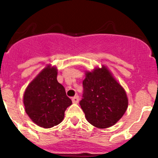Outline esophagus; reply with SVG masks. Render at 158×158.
<instances>
[{"mask_svg":"<svg viewBox=\"0 0 158 158\" xmlns=\"http://www.w3.org/2000/svg\"><path fill=\"white\" fill-rule=\"evenodd\" d=\"M72 101L73 104H77L78 102H79V97H78V96H74V97H73Z\"/></svg>","mask_w":158,"mask_h":158,"instance_id":"1","label":"esophagus"}]
</instances>
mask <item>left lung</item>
<instances>
[{"mask_svg":"<svg viewBox=\"0 0 158 158\" xmlns=\"http://www.w3.org/2000/svg\"><path fill=\"white\" fill-rule=\"evenodd\" d=\"M83 98L80 105L89 123L100 129L116 123L126 112L128 98L126 91L112 73L102 65L85 71Z\"/></svg>","mask_w":158,"mask_h":158,"instance_id":"8db88e82","label":"left lung"}]
</instances>
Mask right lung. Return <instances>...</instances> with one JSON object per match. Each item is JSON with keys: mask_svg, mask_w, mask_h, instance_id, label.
Instances as JSON below:
<instances>
[{"mask_svg": "<svg viewBox=\"0 0 158 158\" xmlns=\"http://www.w3.org/2000/svg\"><path fill=\"white\" fill-rule=\"evenodd\" d=\"M58 69L47 65L31 81L23 94L24 109L33 123L51 128L63 120L65 111L72 104L65 88L57 81Z\"/></svg>", "mask_w": 158, "mask_h": 158, "instance_id": "1", "label": "right lung"}]
</instances>
